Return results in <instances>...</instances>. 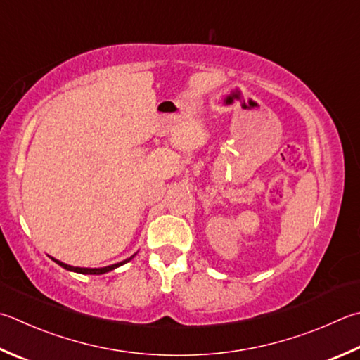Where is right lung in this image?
I'll list each match as a JSON object with an SVG mask.
<instances>
[{
  "instance_id": "1",
  "label": "right lung",
  "mask_w": 360,
  "mask_h": 360,
  "mask_svg": "<svg viewBox=\"0 0 360 360\" xmlns=\"http://www.w3.org/2000/svg\"><path fill=\"white\" fill-rule=\"evenodd\" d=\"M136 255V254H133L130 259H125V260H122V262H119V263H114V264H110V266H103V268H78V266H70V264H67V263H63V262H59V260H56V259H53L51 257V260L53 262H56L59 266H63L64 269H67V271H73V273H79V274H105V273H110V271H112V269H116V268H119V266H122V264H125V263H128L130 262L133 257Z\"/></svg>"
}]
</instances>
